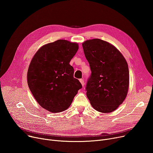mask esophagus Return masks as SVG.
I'll use <instances>...</instances> for the list:
<instances>
[{"mask_svg":"<svg viewBox=\"0 0 153 153\" xmlns=\"http://www.w3.org/2000/svg\"><path fill=\"white\" fill-rule=\"evenodd\" d=\"M79 81L81 82V83L82 85L84 87V85H85V83H84V79H79Z\"/></svg>","mask_w":153,"mask_h":153,"instance_id":"esophagus-1","label":"esophagus"}]
</instances>
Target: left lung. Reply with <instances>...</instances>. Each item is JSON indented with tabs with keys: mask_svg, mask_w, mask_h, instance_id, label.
<instances>
[{
	"mask_svg": "<svg viewBox=\"0 0 153 153\" xmlns=\"http://www.w3.org/2000/svg\"><path fill=\"white\" fill-rule=\"evenodd\" d=\"M82 47L92 72L85 87L87 97L98 111H114L127 95V62L114 46L100 39L87 40Z\"/></svg>",
	"mask_w": 153,
	"mask_h": 153,
	"instance_id": "8db88e82",
	"label": "left lung"
}]
</instances>
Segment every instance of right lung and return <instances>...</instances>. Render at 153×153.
<instances>
[{
    "label": "right lung",
    "mask_w": 153,
    "mask_h": 153,
    "mask_svg": "<svg viewBox=\"0 0 153 153\" xmlns=\"http://www.w3.org/2000/svg\"><path fill=\"white\" fill-rule=\"evenodd\" d=\"M78 49L76 43L58 39L40 48L31 61L29 89L41 107L52 113L68 109L82 87L69 64Z\"/></svg>",
    "instance_id": "obj_1"
}]
</instances>
